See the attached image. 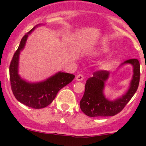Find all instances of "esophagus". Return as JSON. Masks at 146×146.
Returning a JSON list of instances; mask_svg holds the SVG:
<instances>
[{
	"label": "esophagus",
	"instance_id": "34e87169",
	"mask_svg": "<svg viewBox=\"0 0 146 146\" xmlns=\"http://www.w3.org/2000/svg\"><path fill=\"white\" fill-rule=\"evenodd\" d=\"M84 77H83V75L82 74H78L77 76H76V80L78 81H81V80H83Z\"/></svg>",
	"mask_w": 146,
	"mask_h": 146
}]
</instances>
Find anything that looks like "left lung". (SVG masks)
Instances as JSON below:
<instances>
[{
	"instance_id": "1",
	"label": "left lung",
	"mask_w": 146,
	"mask_h": 146,
	"mask_svg": "<svg viewBox=\"0 0 146 146\" xmlns=\"http://www.w3.org/2000/svg\"><path fill=\"white\" fill-rule=\"evenodd\" d=\"M124 64H131L133 67V78L129 89L125 95L114 101H110L103 94L104 82L110 72L101 70L94 72L93 76L87 80L85 92L80 102L82 111L90 117H111L119 114L136 93L140 81V64L136 58L126 60Z\"/></svg>"
}]
</instances>
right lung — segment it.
I'll use <instances>...</instances> for the list:
<instances>
[{"label": "right lung", "mask_w": 146, "mask_h": 146, "mask_svg": "<svg viewBox=\"0 0 146 146\" xmlns=\"http://www.w3.org/2000/svg\"><path fill=\"white\" fill-rule=\"evenodd\" d=\"M35 27L21 39L10 64V81L15 98L25 105L34 109L44 108L55 99L58 91L74 79L73 74L58 72L46 80L38 83H29L20 78L18 73L19 55L25 47L27 36Z\"/></svg>", "instance_id": "add662e5"}]
</instances>
